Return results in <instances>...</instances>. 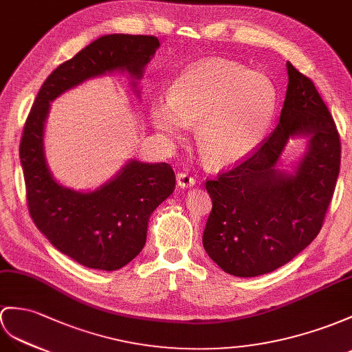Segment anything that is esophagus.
Instances as JSON below:
<instances>
[{"label":"esophagus","mask_w":352,"mask_h":352,"mask_svg":"<svg viewBox=\"0 0 352 352\" xmlns=\"http://www.w3.org/2000/svg\"><path fill=\"white\" fill-rule=\"evenodd\" d=\"M176 181L181 188H188L195 184V179L190 173H185V171H181V173L176 175Z\"/></svg>","instance_id":"34e87169"}]
</instances>
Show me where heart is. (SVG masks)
Here are the masks:
<instances>
[{
  "instance_id": "obj_1",
  "label": "heart",
  "mask_w": 352,
  "mask_h": 352,
  "mask_svg": "<svg viewBox=\"0 0 352 352\" xmlns=\"http://www.w3.org/2000/svg\"><path fill=\"white\" fill-rule=\"evenodd\" d=\"M276 107L278 92L267 76L213 59L185 70L170 87L168 100L153 101L149 113L153 126L171 139L197 125L201 158L226 167L260 146Z\"/></svg>"
}]
</instances>
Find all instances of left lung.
<instances>
[{
	"label": "left lung",
	"instance_id": "1",
	"mask_svg": "<svg viewBox=\"0 0 352 352\" xmlns=\"http://www.w3.org/2000/svg\"><path fill=\"white\" fill-rule=\"evenodd\" d=\"M288 88L279 124L250 157L206 181L212 212L203 246L239 278L276 270L318 236L336 188L340 139L309 77L287 63ZM310 137L294 175L274 168L289 136Z\"/></svg>",
	"mask_w": 352,
	"mask_h": 352
}]
</instances>
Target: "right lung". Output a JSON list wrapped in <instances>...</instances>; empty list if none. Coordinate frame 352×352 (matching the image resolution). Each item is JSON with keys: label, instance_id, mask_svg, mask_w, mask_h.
I'll return each mask as SVG.
<instances>
[{"label": "right lung", "instance_id": "add662e5", "mask_svg": "<svg viewBox=\"0 0 352 352\" xmlns=\"http://www.w3.org/2000/svg\"><path fill=\"white\" fill-rule=\"evenodd\" d=\"M160 41L153 36L110 34L92 41L49 74L30 110L19 146L27 203L34 224L58 251L89 269L118 270L140 254L151 213L173 192L167 162L130 161L92 192L58 185L46 166L43 128L49 102L91 77L126 70L140 79Z\"/></svg>", "mask_w": 352, "mask_h": 352}]
</instances>
